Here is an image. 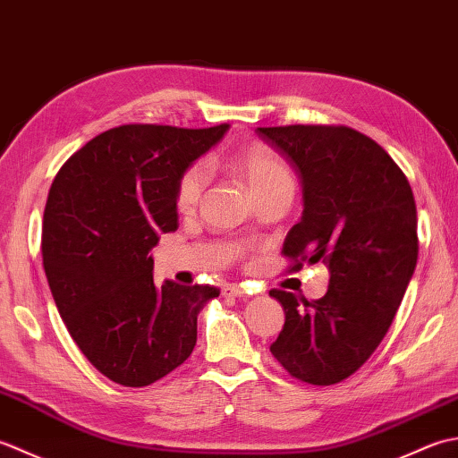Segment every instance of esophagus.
Listing matches in <instances>:
<instances>
[{
	"label": "esophagus",
	"mask_w": 458,
	"mask_h": 458,
	"mask_svg": "<svg viewBox=\"0 0 458 458\" xmlns=\"http://www.w3.org/2000/svg\"><path fill=\"white\" fill-rule=\"evenodd\" d=\"M222 295L224 297H246L248 291H246V287H242L238 284H228L222 287Z\"/></svg>",
	"instance_id": "esophagus-1"
}]
</instances>
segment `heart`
I'll return each mask as SVG.
<instances>
[{
	"mask_svg": "<svg viewBox=\"0 0 458 458\" xmlns=\"http://www.w3.org/2000/svg\"><path fill=\"white\" fill-rule=\"evenodd\" d=\"M232 167L248 182L256 199L281 189L293 192V173L287 163L264 148H250L236 153L232 157ZM204 187H207V171L200 165H192L177 182V194H174L177 208L181 212H192L199 207Z\"/></svg>",
	"mask_w": 458,
	"mask_h": 458,
	"instance_id": "heart-1",
	"label": "heart"
}]
</instances>
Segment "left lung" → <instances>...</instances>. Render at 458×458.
<instances>
[{
  "label": "left lung",
  "mask_w": 458,
  "mask_h": 458,
  "mask_svg": "<svg viewBox=\"0 0 458 458\" xmlns=\"http://www.w3.org/2000/svg\"><path fill=\"white\" fill-rule=\"evenodd\" d=\"M293 165L303 216L284 244L293 267L323 261L328 291L317 301L271 289L285 325L271 354L313 386L352 376L382 343L417 264V208L403 171L384 148L346 125L258 128Z\"/></svg>",
  "instance_id": "1"
}]
</instances>
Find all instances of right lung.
<instances>
[{"instance_id": "1", "label": "right lung", "mask_w": 458, "mask_h": 458, "mask_svg": "<svg viewBox=\"0 0 458 458\" xmlns=\"http://www.w3.org/2000/svg\"><path fill=\"white\" fill-rule=\"evenodd\" d=\"M207 130L128 123L72 153L48 191L43 267L64 325L100 374L125 387L157 382L197 344V315L220 289L153 284L161 234L179 228L177 182L220 141Z\"/></svg>"}]
</instances>
